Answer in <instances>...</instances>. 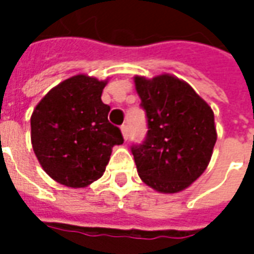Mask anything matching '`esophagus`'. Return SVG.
I'll use <instances>...</instances> for the list:
<instances>
[{
	"mask_svg": "<svg viewBox=\"0 0 254 254\" xmlns=\"http://www.w3.org/2000/svg\"><path fill=\"white\" fill-rule=\"evenodd\" d=\"M121 132H122V136H124V138L127 140V136H129V127H127V124L121 125Z\"/></svg>",
	"mask_w": 254,
	"mask_h": 254,
	"instance_id": "34e87169",
	"label": "esophagus"
}]
</instances>
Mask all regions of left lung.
Listing matches in <instances>:
<instances>
[{"mask_svg":"<svg viewBox=\"0 0 254 254\" xmlns=\"http://www.w3.org/2000/svg\"><path fill=\"white\" fill-rule=\"evenodd\" d=\"M147 136L132 144L137 173L148 187L162 193L184 190L207 169L216 129L213 111L180 78L162 74L134 78Z\"/></svg>","mask_w":254,"mask_h":254,"instance_id":"1","label":"left lung"}]
</instances>
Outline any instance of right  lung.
Listing matches in <instances>:
<instances>
[{
    "mask_svg": "<svg viewBox=\"0 0 254 254\" xmlns=\"http://www.w3.org/2000/svg\"><path fill=\"white\" fill-rule=\"evenodd\" d=\"M106 81L77 74L50 89L31 117L36 158L53 180L84 188L103 176L111 148L124 143L102 102Z\"/></svg>",
    "mask_w": 254,
    "mask_h": 254,
    "instance_id": "right-lung-1",
    "label": "right lung"
}]
</instances>
